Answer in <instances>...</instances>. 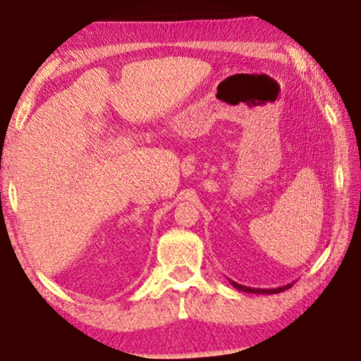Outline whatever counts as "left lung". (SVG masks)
Here are the masks:
<instances>
[{
	"label": "left lung",
	"instance_id": "obj_1",
	"mask_svg": "<svg viewBox=\"0 0 361 361\" xmlns=\"http://www.w3.org/2000/svg\"><path fill=\"white\" fill-rule=\"evenodd\" d=\"M229 282H231V286L234 287V289L247 292V294H262V295L264 294H279V292H284L292 286V284H287V286H282V287H276V289H254V287H246V286L238 284V282L231 281V279H229Z\"/></svg>",
	"mask_w": 361,
	"mask_h": 361
}]
</instances>
